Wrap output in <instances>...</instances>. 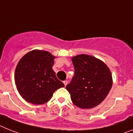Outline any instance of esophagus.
<instances>
[{"label": "esophagus", "mask_w": 133, "mask_h": 133, "mask_svg": "<svg viewBox=\"0 0 133 133\" xmlns=\"http://www.w3.org/2000/svg\"><path fill=\"white\" fill-rule=\"evenodd\" d=\"M64 85H65V86H66L67 84H68V81H67V80L64 81Z\"/></svg>", "instance_id": "esophagus-1"}]
</instances>
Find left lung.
Segmentation results:
<instances>
[{
  "instance_id": "obj_1",
  "label": "left lung",
  "mask_w": 133,
  "mask_h": 133,
  "mask_svg": "<svg viewBox=\"0 0 133 133\" xmlns=\"http://www.w3.org/2000/svg\"><path fill=\"white\" fill-rule=\"evenodd\" d=\"M71 60L75 72L65 88L73 103L81 109L96 107L106 98L113 85L110 69L102 61L89 55H78Z\"/></svg>"
}]
</instances>
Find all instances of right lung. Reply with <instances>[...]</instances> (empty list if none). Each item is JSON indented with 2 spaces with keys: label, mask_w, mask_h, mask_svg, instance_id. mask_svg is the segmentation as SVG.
Masks as SVG:
<instances>
[{
  "label": "right lung",
  "mask_w": 133,
  "mask_h": 133,
  "mask_svg": "<svg viewBox=\"0 0 133 133\" xmlns=\"http://www.w3.org/2000/svg\"><path fill=\"white\" fill-rule=\"evenodd\" d=\"M55 58L50 52L34 50L20 59L14 79L19 93L26 101L35 105L44 104L57 89L64 87L52 69Z\"/></svg>",
  "instance_id": "right-lung-1"
}]
</instances>
